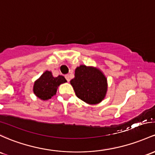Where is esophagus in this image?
<instances>
[{
  "label": "esophagus",
  "instance_id": "esophagus-1",
  "mask_svg": "<svg viewBox=\"0 0 155 155\" xmlns=\"http://www.w3.org/2000/svg\"><path fill=\"white\" fill-rule=\"evenodd\" d=\"M64 77H65V79H66V80H67L68 81H70V76L68 74H67V75H65V76H64Z\"/></svg>",
  "mask_w": 155,
  "mask_h": 155
}]
</instances>
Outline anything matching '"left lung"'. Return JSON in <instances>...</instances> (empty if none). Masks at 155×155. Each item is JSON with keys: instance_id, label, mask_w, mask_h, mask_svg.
<instances>
[{"instance_id": "obj_1", "label": "left lung", "mask_w": 155, "mask_h": 155, "mask_svg": "<svg viewBox=\"0 0 155 155\" xmlns=\"http://www.w3.org/2000/svg\"><path fill=\"white\" fill-rule=\"evenodd\" d=\"M74 76L71 84L78 98L90 104H96L104 98L107 83L101 71L93 67L80 65L75 70Z\"/></svg>"}]
</instances>
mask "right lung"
Listing matches in <instances>:
<instances>
[{
    "mask_svg": "<svg viewBox=\"0 0 155 155\" xmlns=\"http://www.w3.org/2000/svg\"><path fill=\"white\" fill-rule=\"evenodd\" d=\"M66 81L64 76H58L57 77H54L51 72L46 71L35 82L34 93L40 99H50L56 94L59 84Z\"/></svg>",
    "mask_w": 155,
    "mask_h": 155,
    "instance_id": "obj_1",
    "label": "right lung"
}]
</instances>
